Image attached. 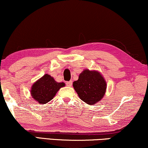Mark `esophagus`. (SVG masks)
I'll use <instances>...</instances> for the list:
<instances>
[{
    "instance_id": "34e87169",
    "label": "esophagus",
    "mask_w": 148,
    "mask_h": 148,
    "mask_svg": "<svg viewBox=\"0 0 148 148\" xmlns=\"http://www.w3.org/2000/svg\"><path fill=\"white\" fill-rule=\"evenodd\" d=\"M66 85H67L68 86H71L72 85V80H70V81H67V82H66Z\"/></svg>"
}]
</instances>
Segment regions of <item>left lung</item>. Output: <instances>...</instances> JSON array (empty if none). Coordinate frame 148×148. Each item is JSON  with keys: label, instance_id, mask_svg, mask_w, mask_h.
<instances>
[{"label": "left lung", "instance_id": "8db88e82", "mask_svg": "<svg viewBox=\"0 0 148 148\" xmlns=\"http://www.w3.org/2000/svg\"><path fill=\"white\" fill-rule=\"evenodd\" d=\"M106 82L100 73L85 70L73 82L74 90L80 99L88 105H94L104 97Z\"/></svg>", "mask_w": 148, "mask_h": 148}]
</instances>
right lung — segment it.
<instances>
[{
  "label": "right lung",
  "mask_w": 148,
  "mask_h": 148,
  "mask_svg": "<svg viewBox=\"0 0 148 148\" xmlns=\"http://www.w3.org/2000/svg\"><path fill=\"white\" fill-rule=\"evenodd\" d=\"M65 86L64 82H57L48 74L35 82L32 86V95L39 104H45L54 97L59 89Z\"/></svg>",
  "instance_id": "add662e5"
}]
</instances>
